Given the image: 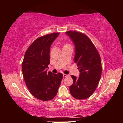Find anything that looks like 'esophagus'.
<instances>
[{"mask_svg": "<svg viewBox=\"0 0 123 123\" xmlns=\"http://www.w3.org/2000/svg\"><path fill=\"white\" fill-rule=\"evenodd\" d=\"M63 77H64V78H65V77H67V76H69V75H67V74H63Z\"/></svg>", "mask_w": 123, "mask_h": 123, "instance_id": "1", "label": "esophagus"}]
</instances>
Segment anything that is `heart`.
<instances>
[{
	"label": "heart",
	"mask_w": 123,
	"mask_h": 123,
	"mask_svg": "<svg viewBox=\"0 0 123 123\" xmlns=\"http://www.w3.org/2000/svg\"><path fill=\"white\" fill-rule=\"evenodd\" d=\"M68 45H70L69 44H68V43H65V44H64V47H66V46H68Z\"/></svg>",
	"instance_id": "1"
}]
</instances>
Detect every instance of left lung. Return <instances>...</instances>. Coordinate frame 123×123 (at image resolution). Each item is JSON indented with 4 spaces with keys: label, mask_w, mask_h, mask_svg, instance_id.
I'll return each mask as SVG.
<instances>
[{
    "label": "left lung",
    "mask_w": 123,
    "mask_h": 123,
    "mask_svg": "<svg viewBox=\"0 0 123 123\" xmlns=\"http://www.w3.org/2000/svg\"><path fill=\"white\" fill-rule=\"evenodd\" d=\"M66 34L75 46L74 63L80 69L79 78L71 75L73 83L69 87L74 98L85 99L91 97L100 80L102 66L100 56L96 47L86 35L76 31H68Z\"/></svg>",
    "instance_id": "obj_1"
}]
</instances>
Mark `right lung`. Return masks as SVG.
Returning <instances> with one entry per match:
<instances>
[{
	"instance_id": "1",
	"label": "right lung",
	"mask_w": 123,
	"mask_h": 123,
	"mask_svg": "<svg viewBox=\"0 0 123 123\" xmlns=\"http://www.w3.org/2000/svg\"><path fill=\"white\" fill-rule=\"evenodd\" d=\"M59 32L39 37L25 53L22 69L26 86L31 94L43 101L53 99L57 94L63 78L61 73H47L50 63V48Z\"/></svg>"
}]
</instances>
